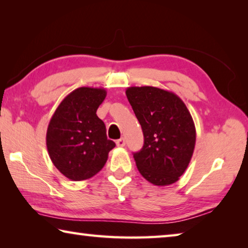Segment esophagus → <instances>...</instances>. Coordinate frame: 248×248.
Instances as JSON below:
<instances>
[{
	"label": "esophagus",
	"mask_w": 248,
	"mask_h": 248,
	"mask_svg": "<svg viewBox=\"0 0 248 248\" xmlns=\"http://www.w3.org/2000/svg\"><path fill=\"white\" fill-rule=\"evenodd\" d=\"M116 144H117V146H120V148H123V146L125 145V140L124 139V138H121V139L116 141Z\"/></svg>",
	"instance_id": "34e87169"
}]
</instances>
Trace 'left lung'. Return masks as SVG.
I'll use <instances>...</instances> for the list:
<instances>
[{"mask_svg":"<svg viewBox=\"0 0 248 248\" xmlns=\"http://www.w3.org/2000/svg\"><path fill=\"white\" fill-rule=\"evenodd\" d=\"M141 124L144 144L133 153L140 174L156 186L177 182L189 165L196 128L186 105L171 92L154 86L125 90Z\"/></svg>","mask_w":248,"mask_h":248,"instance_id":"obj_1","label":"left lung"}]
</instances>
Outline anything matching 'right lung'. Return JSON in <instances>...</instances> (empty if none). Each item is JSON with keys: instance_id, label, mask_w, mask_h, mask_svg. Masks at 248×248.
<instances>
[{"instance_id": "right-lung-1", "label": "right lung", "mask_w": 248, "mask_h": 248, "mask_svg": "<svg viewBox=\"0 0 248 248\" xmlns=\"http://www.w3.org/2000/svg\"><path fill=\"white\" fill-rule=\"evenodd\" d=\"M106 95L102 87H78L64 97L50 119L46 136L49 156L58 170L74 182L97 174L116 146L96 115Z\"/></svg>"}]
</instances>
